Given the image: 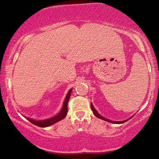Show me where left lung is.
<instances>
[{
  "instance_id": "obj_1",
  "label": "left lung",
  "mask_w": 159,
  "mask_h": 159,
  "mask_svg": "<svg viewBox=\"0 0 159 159\" xmlns=\"http://www.w3.org/2000/svg\"><path fill=\"white\" fill-rule=\"evenodd\" d=\"M91 110H92V111H93V114H94L95 116H96L97 118H100V119H102V120H106V121H108V122H109V123H111V124H123V123L126 122L127 120H129V119H131V118L133 116H133L130 117L129 118H128V119L124 120H122V121H114V120H110V119H107V118H106L103 117V116H101V115H100V113H98V111H97L96 109H95L94 106H93V104H92V103H91Z\"/></svg>"
}]
</instances>
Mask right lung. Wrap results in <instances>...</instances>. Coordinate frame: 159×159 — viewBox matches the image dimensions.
I'll list each match as a JSON object with an SVG mask.
<instances>
[{
    "label": "right lung",
    "instance_id": "right-lung-1",
    "mask_svg": "<svg viewBox=\"0 0 159 159\" xmlns=\"http://www.w3.org/2000/svg\"><path fill=\"white\" fill-rule=\"evenodd\" d=\"M71 92H72V89H70L69 91H68L67 95H66L64 102H63V105L62 108H61L60 112H59L57 115H56L55 116H53L51 118H47V119H44V120H35V119H33V118H30L28 117H25V118H26L27 120H29L30 123H32L33 124L37 125V126L43 127V128L50 126V125L56 124V123L58 122V121H60L61 120L63 119V118L66 116V115H67L68 102V101H69Z\"/></svg>",
    "mask_w": 159,
    "mask_h": 159
}]
</instances>
